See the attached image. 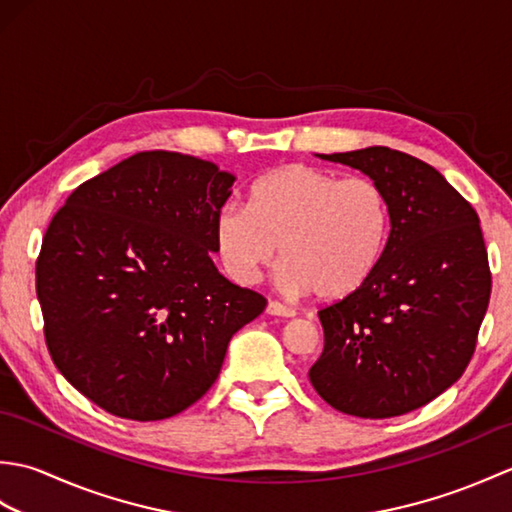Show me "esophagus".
Masks as SVG:
<instances>
[{"label": "esophagus", "mask_w": 512, "mask_h": 512, "mask_svg": "<svg viewBox=\"0 0 512 512\" xmlns=\"http://www.w3.org/2000/svg\"><path fill=\"white\" fill-rule=\"evenodd\" d=\"M266 312L275 314V317H295V314H297L295 310L286 306V303H281V301H268Z\"/></svg>", "instance_id": "34e87169"}]
</instances>
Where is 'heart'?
Listing matches in <instances>:
<instances>
[{
	"label": "heart",
	"mask_w": 512,
	"mask_h": 512,
	"mask_svg": "<svg viewBox=\"0 0 512 512\" xmlns=\"http://www.w3.org/2000/svg\"><path fill=\"white\" fill-rule=\"evenodd\" d=\"M387 237L389 202L376 180L310 165L266 173L250 187L248 209L228 202L213 222L217 259L237 284H255L281 246V286L323 301L363 288Z\"/></svg>",
	"instance_id": "heart-1"
}]
</instances>
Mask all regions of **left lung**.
I'll return each instance as SVG.
<instances>
[{
  "instance_id": "8db88e82",
  "label": "left lung",
  "mask_w": 512,
  "mask_h": 512,
  "mask_svg": "<svg viewBox=\"0 0 512 512\" xmlns=\"http://www.w3.org/2000/svg\"><path fill=\"white\" fill-rule=\"evenodd\" d=\"M321 158L376 180L391 226L367 284L319 310L323 352L310 383L350 416H402L440 396L471 363L491 299L480 217L440 171L402 151Z\"/></svg>"
}]
</instances>
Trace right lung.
<instances>
[{"label":"right lung","instance_id":"right-lung-1","mask_svg":"<svg viewBox=\"0 0 512 512\" xmlns=\"http://www.w3.org/2000/svg\"><path fill=\"white\" fill-rule=\"evenodd\" d=\"M233 176L140 151L79 184L43 235L37 297L54 365L118 418L165 420L220 374L266 297L217 273L213 222Z\"/></svg>","mask_w":512,"mask_h":512}]
</instances>
